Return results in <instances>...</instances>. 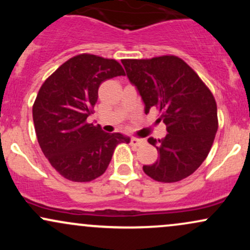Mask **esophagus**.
<instances>
[{
  "label": "esophagus",
  "mask_w": 250,
  "mask_h": 250,
  "mask_svg": "<svg viewBox=\"0 0 250 250\" xmlns=\"http://www.w3.org/2000/svg\"><path fill=\"white\" fill-rule=\"evenodd\" d=\"M130 143L133 146H141V145H143V143H145V141H143V140H141V139H136V137H131Z\"/></svg>",
  "instance_id": "1"
}]
</instances>
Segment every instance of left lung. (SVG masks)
Masks as SVG:
<instances>
[{"label": "left lung", "instance_id": "1", "mask_svg": "<svg viewBox=\"0 0 250 250\" xmlns=\"http://www.w3.org/2000/svg\"><path fill=\"white\" fill-rule=\"evenodd\" d=\"M127 77L145 103V113L160 111L167 125L161 140L149 137L159 157L143 166L160 182H177L202 165L217 131V108L213 94L195 71L176 56L122 60Z\"/></svg>", "mask_w": 250, "mask_h": 250}]
</instances>
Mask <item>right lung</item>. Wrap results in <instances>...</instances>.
Returning a JSON list of instances; mask_svg holds the SVG:
<instances>
[{"instance_id": "add662e5", "label": "right lung", "mask_w": 250, "mask_h": 250, "mask_svg": "<svg viewBox=\"0 0 250 250\" xmlns=\"http://www.w3.org/2000/svg\"><path fill=\"white\" fill-rule=\"evenodd\" d=\"M121 75L125 70L115 60L82 54L63 63L40 89L33 107L37 141L64 179L89 182L101 176L116 146L130 142L125 135L87 122L100 84Z\"/></svg>"}]
</instances>
